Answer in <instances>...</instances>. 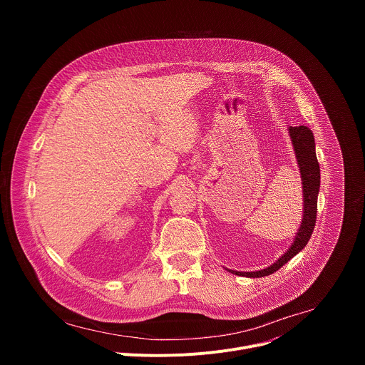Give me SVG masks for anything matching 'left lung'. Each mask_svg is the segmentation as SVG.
Listing matches in <instances>:
<instances>
[{"label": "left lung", "mask_w": 365, "mask_h": 365, "mask_svg": "<svg viewBox=\"0 0 365 365\" xmlns=\"http://www.w3.org/2000/svg\"><path fill=\"white\" fill-rule=\"evenodd\" d=\"M289 135L293 144L294 155L297 160V166L300 170L302 178V190H303V218L300 227L296 232L293 242L290 244L289 250L276 259V263L272 266L258 270V272H235L228 270L232 274L244 276V277H264L273 274L280 267H283L290 258L299 254L307 244L312 232H314L315 222H317V212H318V193L321 186V169L317 159L315 151V138L314 133L306 125L299 127H289Z\"/></svg>", "instance_id": "1"}]
</instances>
